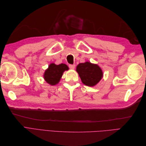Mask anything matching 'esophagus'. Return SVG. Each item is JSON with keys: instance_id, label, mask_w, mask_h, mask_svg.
Listing matches in <instances>:
<instances>
[{"instance_id": "esophagus-1", "label": "esophagus", "mask_w": 146, "mask_h": 146, "mask_svg": "<svg viewBox=\"0 0 146 146\" xmlns=\"http://www.w3.org/2000/svg\"><path fill=\"white\" fill-rule=\"evenodd\" d=\"M69 68L70 69H74L75 68H76V64H69Z\"/></svg>"}]
</instances>
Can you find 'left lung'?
<instances>
[{
	"mask_svg": "<svg viewBox=\"0 0 146 146\" xmlns=\"http://www.w3.org/2000/svg\"><path fill=\"white\" fill-rule=\"evenodd\" d=\"M76 70L82 83L89 86L96 85L103 76L102 70L99 66L90 62L78 64Z\"/></svg>",
	"mask_w": 146,
	"mask_h": 146,
	"instance_id": "8db88e82",
	"label": "left lung"
}]
</instances>
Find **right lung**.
Here are the masks:
<instances>
[{
    "mask_svg": "<svg viewBox=\"0 0 146 146\" xmlns=\"http://www.w3.org/2000/svg\"><path fill=\"white\" fill-rule=\"evenodd\" d=\"M68 69V66L65 64L56 65L54 63H52L45 71L44 78L48 83L51 85H55L59 82L64 71Z\"/></svg>",
    "mask_w": 146,
    "mask_h": 146,
    "instance_id": "1",
    "label": "right lung"
}]
</instances>
